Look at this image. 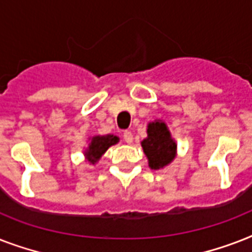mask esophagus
I'll return each mask as SVG.
<instances>
[{
  "mask_svg": "<svg viewBox=\"0 0 252 252\" xmlns=\"http://www.w3.org/2000/svg\"><path fill=\"white\" fill-rule=\"evenodd\" d=\"M123 137H124V141H126V144H132V142H133V134L130 133L129 130H126V132L123 133Z\"/></svg>",
  "mask_w": 252,
  "mask_h": 252,
  "instance_id": "obj_1",
  "label": "esophagus"
}]
</instances>
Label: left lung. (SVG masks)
Segmentation results:
<instances>
[{
    "instance_id": "8db88e82",
    "label": "left lung",
    "mask_w": 252,
    "mask_h": 252,
    "mask_svg": "<svg viewBox=\"0 0 252 252\" xmlns=\"http://www.w3.org/2000/svg\"><path fill=\"white\" fill-rule=\"evenodd\" d=\"M148 137L141 142L144 153L148 157L149 167L159 170L167 166L176 156V144L171 138L167 126L162 120L148 124Z\"/></svg>"
}]
</instances>
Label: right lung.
I'll list each match as a JSON object with an SVG mask.
<instances>
[{"label":"right lung","mask_w":252,"mask_h":252,"mask_svg":"<svg viewBox=\"0 0 252 252\" xmlns=\"http://www.w3.org/2000/svg\"><path fill=\"white\" fill-rule=\"evenodd\" d=\"M119 142V137L114 134H106V136H95L91 138L89 148L85 150L87 161L94 165L95 162L99 161V158L106 153L110 146L115 145Z\"/></svg>","instance_id":"add662e5"}]
</instances>
